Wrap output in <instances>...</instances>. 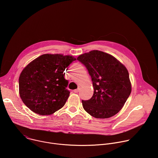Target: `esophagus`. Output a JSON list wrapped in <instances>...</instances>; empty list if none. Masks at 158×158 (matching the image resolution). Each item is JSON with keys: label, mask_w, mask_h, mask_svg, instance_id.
<instances>
[{"label": "esophagus", "mask_w": 158, "mask_h": 158, "mask_svg": "<svg viewBox=\"0 0 158 158\" xmlns=\"http://www.w3.org/2000/svg\"><path fill=\"white\" fill-rule=\"evenodd\" d=\"M79 90H80V87L79 86V87H78V88H77V89H75V90H74V92L75 93H77L79 91Z\"/></svg>", "instance_id": "34e87169"}]
</instances>
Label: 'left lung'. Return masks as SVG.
Instances as JSON below:
<instances>
[{"instance_id":"8db88e82","label":"left lung","mask_w":158,"mask_h":158,"mask_svg":"<svg viewBox=\"0 0 158 158\" xmlns=\"http://www.w3.org/2000/svg\"><path fill=\"white\" fill-rule=\"evenodd\" d=\"M77 59L86 67L94 87L92 98L82 100L84 110L96 118H109L116 114L131 93L126 67L114 57L97 50L83 54Z\"/></svg>"}]
</instances>
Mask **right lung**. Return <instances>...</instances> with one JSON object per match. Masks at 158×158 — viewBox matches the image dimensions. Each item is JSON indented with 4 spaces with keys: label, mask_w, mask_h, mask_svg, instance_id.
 <instances>
[{
    "label": "right lung",
    "mask_w": 158,
    "mask_h": 158,
    "mask_svg": "<svg viewBox=\"0 0 158 158\" xmlns=\"http://www.w3.org/2000/svg\"><path fill=\"white\" fill-rule=\"evenodd\" d=\"M76 60L71 56L46 54L30 62L19 79V94L25 105L44 116L61 109L70 94L64 71Z\"/></svg>",
    "instance_id": "1"
}]
</instances>
